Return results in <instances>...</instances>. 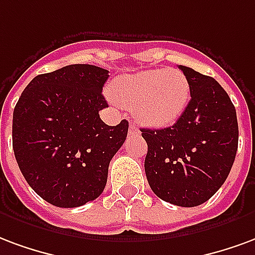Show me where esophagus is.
Returning <instances> with one entry per match:
<instances>
[{"label": "esophagus", "instance_id": "34e87169", "mask_svg": "<svg viewBox=\"0 0 255 255\" xmlns=\"http://www.w3.org/2000/svg\"><path fill=\"white\" fill-rule=\"evenodd\" d=\"M138 131H140V130L137 129V126H135L134 124H131V122H130V126H129L130 134H135V133H138Z\"/></svg>", "mask_w": 255, "mask_h": 255}]
</instances>
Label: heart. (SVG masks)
<instances>
[{
  "instance_id": "obj_1",
  "label": "heart",
  "mask_w": 255,
  "mask_h": 255,
  "mask_svg": "<svg viewBox=\"0 0 255 255\" xmlns=\"http://www.w3.org/2000/svg\"><path fill=\"white\" fill-rule=\"evenodd\" d=\"M111 95L148 126L174 124L187 107L190 84L178 69H149L114 80Z\"/></svg>"
}]
</instances>
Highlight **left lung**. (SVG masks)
<instances>
[{
	"instance_id": "left-lung-1",
	"label": "left lung",
	"mask_w": 255,
	"mask_h": 255,
	"mask_svg": "<svg viewBox=\"0 0 255 255\" xmlns=\"http://www.w3.org/2000/svg\"><path fill=\"white\" fill-rule=\"evenodd\" d=\"M191 99L175 124L141 129L148 144L145 174L150 189L174 205H201L226 182L238 150L237 111L213 77L179 65Z\"/></svg>"
}]
</instances>
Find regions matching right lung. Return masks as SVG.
<instances>
[{
  "instance_id": "1",
  "label": "right lung",
  "mask_w": 255,
  "mask_h": 255,
  "mask_svg": "<svg viewBox=\"0 0 255 255\" xmlns=\"http://www.w3.org/2000/svg\"><path fill=\"white\" fill-rule=\"evenodd\" d=\"M109 70L68 65L39 74L13 111L12 142L32 190L59 208L81 206L103 193L109 164L125 142L129 122L109 126L99 111Z\"/></svg>"
}]
</instances>
